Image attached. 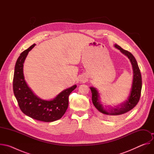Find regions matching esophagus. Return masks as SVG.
I'll return each mask as SVG.
<instances>
[{"mask_svg":"<svg viewBox=\"0 0 154 154\" xmlns=\"http://www.w3.org/2000/svg\"><path fill=\"white\" fill-rule=\"evenodd\" d=\"M86 79H83V82H86Z\"/></svg>","mask_w":154,"mask_h":154,"instance_id":"1","label":"esophagus"}]
</instances>
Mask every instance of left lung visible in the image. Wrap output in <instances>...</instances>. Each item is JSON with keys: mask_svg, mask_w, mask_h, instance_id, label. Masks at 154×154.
I'll return each instance as SVG.
<instances>
[{"mask_svg": "<svg viewBox=\"0 0 154 154\" xmlns=\"http://www.w3.org/2000/svg\"><path fill=\"white\" fill-rule=\"evenodd\" d=\"M115 48L125 55L130 60L133 69V80L129 95L125 101L123 103L115 106V107L103 105L100 100V93L94 87H90L92 93V102L96 108L106 118L119 117L133 109L139 102L142 88V78L137 61L134 56L127 51L122 49L117 45Z\"/></svg>", "mask_w": 154, "mask_h": 154, "instance_id": "left-lung-1", "label": "left lung"}]
</instances>
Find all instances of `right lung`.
Segmentation results:
<instances>
[{
  "label": "right lung",
  "instance_id": "add662e5",
  "mask_svg": "<svg viewBox=\"0 0 154 154\" xmlns=\"http://www.w3.org/2000/svg\"><path fill=\"white\" fill-rule=\"evenodd\" d=\"M33 44L22 52L16 63L13 77V92L21 111L38 121L53 122L60 119L68 107V97L77 85L66 89L54 99L47 100L38 97L28 86L24 75V63L29 52L35 47Z\"/></svg>",
  "mask_w": 154,
  "mask_h": 154
}]
</instances>
